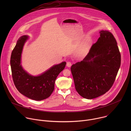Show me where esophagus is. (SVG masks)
Instances as JSON below:
<instances>
[{"instance_id": "obj_1", "label": "esophagus", "mask_w": 131, "mask_h": 131, "mask_svg": "<svg viewBox=\"0 0 131 131\" xmlns=\"http://www.w3.org/2000/svg\"><path fill=\"white\" fill-rule=\"evenodd\" d=\"M71 66V63L70 62H67V66L69 67Z\"/></svg>"}]
</instances>
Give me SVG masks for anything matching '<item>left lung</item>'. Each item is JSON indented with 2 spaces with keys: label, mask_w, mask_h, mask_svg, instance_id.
Masks as SVG:
<instances>
[{
  "label": "left lung",
  "mask_w": 131,
  "mask_h": 131,
  "mask_svg": "<svg viewBox=\"0 0 131 131\" xmlns=\"http://www.w3.org/2000/svg\"><path fill=\"white\" fill-rule=\"evenodd\" d=\"M100 33L85 58L71 67L75 89L86 99L96 98L110 90L121 64V54L114 35L108 30Z\"/></svg>",
  "instance_id": "1"
}]
</instances>
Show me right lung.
Returning a JSON list of instances; mask_svg holds the SVG:
<instances>
[{"instance_id": "add662e5", "label": "right lung", "mask_w": 131, "mask_h": 131, "mask_svg": "<svg viewBox=\"0 0 131 131\" xmlns=\"http://www.w3.org/2000/svg\"><path fill=\"white\" fill-rule=\"evenodd\" d=\"M27 38V36L21 37L12 52L10 59L12 77L16 88L22 94L33 100L41 101L51 95L55 80L64 69L66 63L64 62L54 65L39 76L29 75L21 65V53Z\"/></svg>"}]
</instances>
